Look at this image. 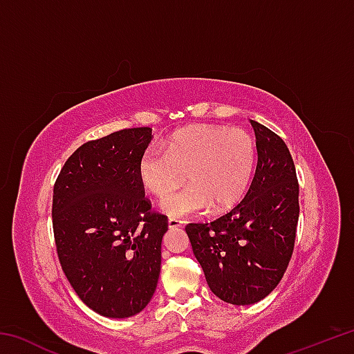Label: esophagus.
I'll list each match as a JSON object with an SVG mask.
<instances>
[{
    "instance_id": "34e87169",
    "label": "esophagus",
    "mask_w": 354,
    "mask_h": 354,
    "mask_svg": "<svg viewBox=\"0 0 354 354\" xmlns=\"http://www.w3.org/2000/svg\"><path fill=\"white\" fill-rule=\"evenodd\" d=\"M183 223H184V221L181 218H176V217L169 218V226L170 227H179V226H183Z\"/></svg>"
}]
</instances>
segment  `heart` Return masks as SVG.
<instances>
[{
	"instance_id": "heart-1",
	"label": "heart",
	"mask_w": 354,
	"mask_h": 354,
	"mask_svg": "<svg viewBox=\"0 0 354 354\" xmlns=\"http://www.w3.org/2000/svg\"><path fill=\"white\" fill-rule=\"evenodd\" d=\"M256 160L254 140L241 128L194 127L179 131L162 148L149 147L139 160V179L164 198L189 177L191 185L162 201L171 217H189L234 206L247 194Z\"/></svg>"
}]
</instances>
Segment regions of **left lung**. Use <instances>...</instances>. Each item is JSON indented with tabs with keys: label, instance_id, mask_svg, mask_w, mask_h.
<instances>
[{
	"label": "left lung",
	"instance_id": "left-lung-1",
	"mask_svg": "<svg viewBox=\"0 0 354 354\" xmlns=\"http://www.w3.org/2000/svg\"><path fill=\"white\" fill-rule=\"evenodd\" d=\"M257 164L245 198L211 223L185 226L209 289L245 306L266 298L289 266L299 217V185L286 142L250 120Z\"/></svg>",
	"mask_w": 354,
	"mask_h": 354
}]
</instances>
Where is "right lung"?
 Segmentation results:
<instances>
[{"mask_svg":"<svg viewBox=\"0 0 354 354\" xmlns=\"http://www.w3.org/2000/svg\"><path fill=\"white\" fill-rule=\"evenodd\" d=\"M151 129L88 140L65 160L53 189V231L61 267L84 304L124 319L147 306L160 273L167 215L151 209L139 160Z\"/></svg>","mask_w":354,"mask_h":354,"instance_id":"right-lung-1","label":"right lung"}]
</instances>
